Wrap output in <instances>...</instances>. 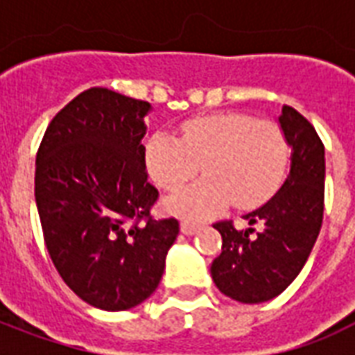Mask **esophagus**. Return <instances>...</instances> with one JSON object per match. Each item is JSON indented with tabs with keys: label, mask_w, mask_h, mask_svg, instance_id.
<instances>
[{
	"label": "esophagus",
	"mask_w": 355,
	"mask_h": 355,
	"mask_svg": "<svg viewBox=\"0 0 355 355\" xmlns=\"http://www.w3.org/2000/svg\"><path fill=\"white\" fill-rule=\"evenodd\" d=\"M180 232L184 234V236H193L196 232H198V226L193 223H188V220H184V223H180Z\"/></svg>",
	"instance_id": "esophagus-1"
}]
</instances>
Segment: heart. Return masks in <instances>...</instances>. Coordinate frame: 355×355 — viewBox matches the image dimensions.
Wrapping results in <instances>:
<instances>
[{
	"mask_svg": "<svg viewBox=\"0 0 355 355\" xmlns=\"http://www.w3.org/2000/svg\"><path fill=\"white\" fill-rule=\"evenodd\" d=\"M144 162L155 184L175 192L198 173L205 178L171 196L165 205L186 218H207L228 203L254 209L282 186L289 144L270 121H253L236 112L192 117L180 127V139L155 132L144 146Z\"/></svg>",
	"mask_w": 355,
	"mask_h": 355,
	"instance_id": "heart-1",
	"label": "heart"
}]
</instances>
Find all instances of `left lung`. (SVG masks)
Here are the masks:
<instances>
[{
    "instance_id": "left-lung-1",
    "label": "left lung",
    "mask_w": 355,
    "mask_h": 355,
    "mask_svg": "<svg viewBox=\"0 0 355 355\" xmlns=\"http://www.w3.org/2000/svg\"><path fill=\"white\" fill-rule=\"evenodd\" d=\"M279 129L291 148L289 175L262 205L243 215L249 224L236 230L218 223L223 253L211 264L220 293L243 304L272 300L289 287L312 253L323 220L325 148L312 123L283 106Z\"/></svg>"
}]
</instances>
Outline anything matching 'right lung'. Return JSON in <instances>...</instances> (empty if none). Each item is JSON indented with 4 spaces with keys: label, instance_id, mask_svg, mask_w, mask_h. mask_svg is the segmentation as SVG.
<instances>
[{
    "label": "right lung",
    "instance_id": "right-lung-1",
    "mask_svg": "<svg viewBox=\"0 0 355 355\" xmlns=\"http://www.w3.org/2000/svg\"><path fill=\"white\" fill-rule=\"evenodd\" d=\"M150 112V102L87 89L53 117L35 157L51 261L81 300L108 312L157 289L178 236V220L150 216L157 200L142 146Z\"/></svg>",
    "mask_w": 355,
    "mask_h": 355
}]
</instances>
